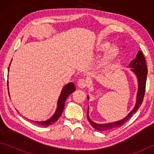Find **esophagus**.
<instances>
[{
    "instance_id": "34e87169",
    "label": "esophagus",
    "mask_w": 154,
    "mask_h": 154,
    "mask_svg": "<svg viewBox=\"0 0 154 154\" xmlns=\"http://www.w3.org/2000/svg\"><path fill=\"white\" fill-rule=\"evenodd\" d=\"M88 85V82L86 79H79V81H77V86L80 89H83V88L86 87Z\"/></svg>"
}]
</instances>
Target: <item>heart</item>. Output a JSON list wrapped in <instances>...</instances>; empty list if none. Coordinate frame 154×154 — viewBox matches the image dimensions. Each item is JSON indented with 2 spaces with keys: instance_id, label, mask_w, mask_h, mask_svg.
I'll return each mask as SVG.
<instances>
[{
  "instance_id": "b5f03b06",
  "label": "heart",
  "mask_w": 154,
  "mask_h": 154,
  "mask_svg": "<svg viewBox=\"0 0 154 154\" xmlns=\"http://www.w3.org/2000/svg\"><path fill=\"white\" fill-rule=\"evenodd\" d=\"M110 44L109 42H104V43H102L99 45V50L104 51H106L108 49L109 50L107 51L106 56L104 57L103 61V64L106 63L108 61L111 60L112 59L114 58L118 55V54H119V49H118L117 47L112 46L110 48Z\"/></svg>"
}]
</instances>
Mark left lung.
Instances as JSON below:
<instances>
[{"label": "left lung", "mask_w": 154, "mask_h": 154, "mask_svg": "<svg viewBox=\"0 0 154 154\" xmlns=\"http://www.w3.org/2000/svg\"><path fill=\"white\" fill-rule=\"evenodd\" d=\"M129 67L132 68L131 69V71L134 72V73L136 75L138 83V93H137L136 103L134 108L131 112L128 114L124 119L120 121L106 124H97L93 122L90 119L89 116V107H88V110L87 112V119L89 121L90 124H91V126L94 129L99 130V131H106V130H109L112 128H115L121 127L124 125V124L126 123L128 120H129L132 117L134 114L136 112V111L138 110L140 106H141L145 94L147 74H148V69H147L146 60L141 51H138L135 60H134L130 62ZM87 98L88 99H89V96H87Z\"/></svg>", "instance_id": "1"}]
</instances>
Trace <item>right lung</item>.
<instances>
[{
  "label": "right lung",
  "mask_w": 154,
  "mask_h": 154,
  "mask_svg": "<svg viewBox=\"0 0 154 154\" xmlns=\"http://www.w3.org/2000/svg\"><path fill=\"white\" fill-rule=\"evenodd\" d=\"M8 71H9V67H8ZM7 85L8 86V81H7ZM75 90V87L73 83H69L68 84L65 85L63 87L61 92L60 96L59 97L56 110H55L54 115L52 116L50 119H48L45 121H40V122H39V121L31 120H30L32 121V122H34L35 124H37L38 125L40 126H48L53 123H54L55 122H56V121L59 119V118L60 117L61 114H62V112H63V110L64 109L65 103V100H66L67 97L70 94L73 93Z\"/></svg>",
  "instance_id": "add662e5"
}]
</instances>
